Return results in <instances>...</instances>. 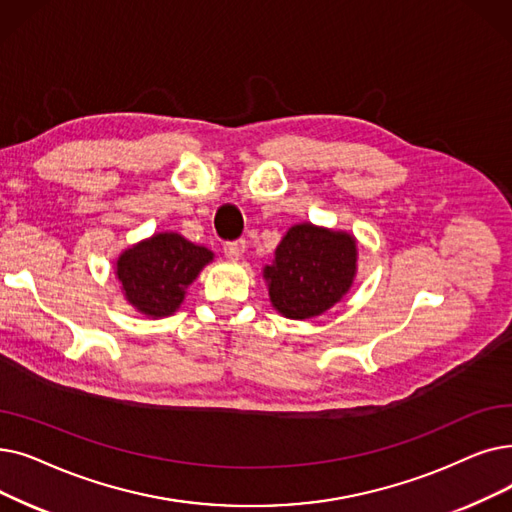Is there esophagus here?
Listing matches in <instances>:
<instances>
[{
  "label": "esophagus",
  "instance_id": "1",
  "mask_svg": "<svg viewBox=\"0 0 512 512\" xmlns=\"http://www.w3.org/2000/svg\"><path fill=\"white\" fill-rule=\"evenodd\" d=\"M244 249H247V242H244L242 238L230 240V242L224 244V253H226V257H230V259H240L242 253H244Z\"/></svg>",
  "mask_w": 512,
  "mask_h": 512
}]
</instances>
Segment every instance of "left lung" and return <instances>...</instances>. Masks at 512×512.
I'll return each instance as SVG.
<instances>
[{
    "instance_id": "left-lung-1",
    "label": "left lung",
    "mask_w": 512,
    "mask_h": 512,
    "mask_svg": "<svg viewBox=\"0 0 512 512\" xmlns=\"http://www.w3.org/2000/svg\"><path fill=\"white\" fill-rule=\"evenodd\" d=\"M355 240L311 224L293 226L265 265L272 305L282 316L307 320L324 314L347 291L355 276Z\"/></svg>"
}]
</instances>
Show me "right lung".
I'll use <instances>...</instances> for the list:
<instances>
[{"mask_svg": "<svg viewBox=\"0 0 512 512\" xmlns=\"http://www.w3.org/2000/svg\"><path fill=\"white\" fill-rule=\"evenodd\" d=\"M211 259L209 249L165 232L125 251L117 261V276L133 307L161 318L180 307L188 286Z\"/></svg>", "mask_w": 512, "mask_h": 512, "instance_id": "1", "label": "right lung"}]
</instances>
